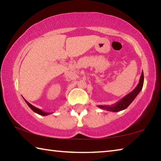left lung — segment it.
I'll list each match as a JSON object with an SVG mask.
<instances>
[{"instance_id": "1", "label": "left lung", "mask_w": 161, "mask_h": 161, "mask_svg": "<svg viewBox=\"0 0 161 161\" xmlns=\"http://www.w3.org/2000/svg\"><path fill=\"white\" fill-rule=\"evenodd\" d=\"M143 81H144V76L143 72H142L140 77L139 82H138V85L136 86V88L130 92L129 94L126 95L124 97L119 101L118 102L112 105L107 106V105H98L97 107L102 108V109H105L108 111H112V112H117V111H120L122 110L126 109V108L129 107V106L131 103V102L134 100L136 96L139 94V92L141 91V89L143 88Z\"/></svg>"}]
</instances>
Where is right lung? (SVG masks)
<instances>
[{
	"instance_id": "1",
	"label": "right lung",
	"mask_w": 161,
	"mask_h": 161,
	"mask_svg": "<svg viewBox=\"0 0 161 161\" xmlns=\"http://www.w3.org/2000/svg\"><path fill=\"white\" fill-rule=\"evenodd\" d=\"M24 99V98H23ZM24 100H25V102H26L27 104L28 105V107L31 108V109L34 111L35 113H37L38 114H40V115H42V116H47V115H50V114H51L52 113H47V112H45V111H43L42 110L40 109V108H38L37 107H34V106H32L31 103H30L28 102H27V101L24 99Z\"/></svg>"
}]
</instances>
